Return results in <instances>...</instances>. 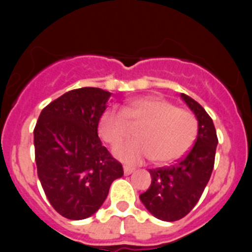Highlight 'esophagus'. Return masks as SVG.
<instances>
[{
	"instance_id": "esophagus-1",
	"label": "esophagus",
	"mask_w": 252,
	"mask_h": 252,
	"mask_svg": "<svg viewBox=\"0 0 252 252\" xmlns=\"http://www.w3.org/2000/svg\"><path fill=\"white\" fill-rule=\"evenodd\" d=\"M133 171H135V168H132V166H127V165L124 166V173L126 175H130L131 173H133Z\"/></svg>"
}]
</instances>
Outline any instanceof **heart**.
I'll list each match as a JSON object with an SVG mask.
<instances>
[{"instance_id":"b5f03b06","label":"heart","mask_w":252,"mask_h":252,"mask_svg":"<svg viewBox=\"0 0 252 252\" xmlns=\"http://www.w3.org/2000/svg\"><path fill=\"white\" fill-rule=\"evenodd\" d=\"M128 121L142 122L136 130L139 139L113 149V155L126 164L151 158L157 164L173 162L188 153L197 136L198 122L190 111L155 95L132 99L122 110L107 108L99 119V135L107 144L117 145L130 132Z\"/></svg>"}]
</instances>
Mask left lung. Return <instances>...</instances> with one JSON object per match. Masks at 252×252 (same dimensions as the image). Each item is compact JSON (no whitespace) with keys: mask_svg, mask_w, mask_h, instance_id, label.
Segmentation results:
<instances>
[{"mask_svg":"<svg viewBox=\"0 0 252 252\" xmlns=\"http://www.w3.org/2000/svg\"><path fill=\"white\" fill-rule=\"evenodd\" d=\"M198 120L194 145L175 164L150 171L151 184L140 199L154 217L174 222L186 217L199 201L215 165L218 139L215 125L201 104L182 93Z\"/></svg>","mask_w":252,"mask_h":252,"instance_id":"8db88e82","label":"left lung"}]
</instances>
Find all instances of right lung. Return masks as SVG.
Here are the masks:
<instances>
[{"label": "right lung", "mask_w": 252, "mask_h": 252, "mask_svg": "<svg viewBox=\"0 0 252 252\" xmlns=\"http://www.w3.org/2000/svg\"><path fill=\"white\" fill-rule=\"evenodd\" d=\"M110 97L93 87L69 91L41 111L34 128L37 177L53 208L68 220L97 212L113 180L124 175L98 137Z\"/></svg>", "instance_id": "1"}]
</instances>
